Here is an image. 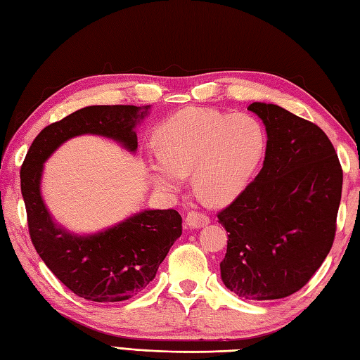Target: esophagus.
Instances as JSON below:
<instances>
[{
    "instance_id": "obj_1",
    "label": "esophagus",
    "mask_w": 360,
    "mask_h": 360,
    "mask_svg": "<svg viewBox=\"0 0 360 360\" xmlns=\"http://www.w3.org/2000/svg\"><path fill=\"white\" fill-rule=\"evenodd\" d=\"M210 223V218L201 212H190L186 218V224L190 229H200L207 226Z\"/></svg>"
}]
</instances>
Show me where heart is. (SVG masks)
<instances>
[{
  "label": "heart",
  "mask_w": 360,
  "mask_h": 360,
  "mask_svg": "<svg viewBox=\"0 0 360 360\" xmlns=\"http://www.w3.org/2000/svg\"><path fill=\"white\" fill-rule=\"evenodd\" d=\"M159 156L148 176L160 192L178 190L192 172L195 190L212 202L238 196L262 162L266 131L248 112L227 114L210 108H186L164 120L156 134Z\"/></svg>",
  "instance_id": "1"
}]
</instances>
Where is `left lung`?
Segmentation results:
<instances>
[{
    "mask_svg": "<svg viewBox=\"0 0 360 360\" xmlns=\"http://www.w3.org/2000/svg\"><path fill=\"white\" fill-rule=\"evenodd\" d=\"M249 111L267 133L263 168L218 213L227 235L221 278L248 300H275L302 289L330 254L343 172L316 124L274 103Z\"/></svg>",
    "mask_w": 360,
    "mask_h": 360,
    "instance_id": "left-lung-1",
    "label": "left lung"
}]
</instances>
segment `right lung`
Here are the masks:
<instances>
[{
	"mask_svg": "<svg viewBox=\"0 0 360 360\" xmlns=\"http://www.w3.org/2000/svg\"><path fill=\"white\" fill-rule=\"evenodd\" d=\"M150 105H94L41 129L21 165V195L29 235L37 254L63 285L85 300L124 302L156 277L173 243L182 233L176 210H143L106 231L75 235L53 223L41 198L43 164L68 139L97 134L137 150L134 128Z\"/></svg>",
	"mask_w": 360,
	"mask_h": 360,
	"instance_id": "add662e5",
	"label": "right lung"
}]
</instances>
